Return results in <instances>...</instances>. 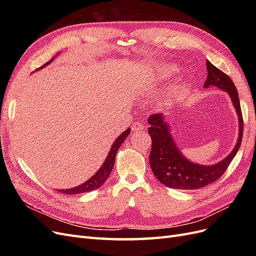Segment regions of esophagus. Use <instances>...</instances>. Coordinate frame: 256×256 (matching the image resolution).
Returning <instances> with one entry per match:
<instances>
[{
    "label": "esophagus",
    "instance_id": "esophagus-1",
    "mask_svg": "<svg viewBox=\"0 0 256 256\" xmlns=\"http://www.w3.org/2000/svg\"><path fill=\"white\" fill-rule=\"evenodd\" d=\"M146 128V125L144 122H134V126H132V130L134 131H141V130H144Z\"/></svg>",
    "mask_w": 256,
    "mask_h": 256
}]
</instances>
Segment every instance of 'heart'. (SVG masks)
Masks as SVG:
<instances>
[{
	"label": "heart",
	"instance_id": "b5f03b06",
	"mask_svg": "<svg viewBox=\"0 0 256 256\" xmlns=\"http://www.w3.org/2000/svg\"><path fill=\"white\" fill-rule=\"evenodd\" d=\"M175 67H173V66H168V67H166L164 69V76H172L174 72H175Z\"/></svg>",
	"mask_w": 256,
	"mask_h": 256
}]
</instances>
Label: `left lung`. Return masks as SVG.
I'll list each match as a JSON object with an SVG mask.
<instances>
[{
	"instance_id": "left-lung-1",
	"label": "left lung",
	"mask_w": 256,
	"mask_h": 256,
	"mask_svg": "<svg viewBox=\"0 0 256 256\" xmlns=\"http://www.w3.org/2000/svg\"><path fill=\"white\" fill-rule=\"evenodd\" d=\"M207 79L204 88L216 86L230 95L238 114L239 136L235 148L226 158L214 166H200L186 159L178 150L173 138L170 134L168 124L164 120L162 113H154L148 118L150 127L148 134L152 138V150L150 154V164L157 180L168 188L192 190L200 189L214 182L224 174L230 161L236 156L242 141L244 120L238 92L234 82L230 76L214 66L210 62H206Z\"/></svg>"
}]
</instances>
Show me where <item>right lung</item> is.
Instances as JSON below:
<instances>
[{
  "label": "right lung",
  "mask_w": 256,
  "mask_h": 256,
  "mask_svg": "<svg viewBox=\"0 0 256 256\" xmlns=\"http://www.w3.org/2000/svg\"><path fill=\"white\" fill-rule=\"evenodd\" d=\"M52 60H53V58L51 60H49L48 63H46L44 66H42L40 68H44L46 65L50 64ZM129 134H130V129L128 128L126 131H124V132L118 138H116L115 142L113 143V145L111 147L109 154H108L104 164L98 170L97 173L94 176H92L88 182H83L82 184L78 186V187H74L72 189H62L58 191L60 193H65V194H80V193L90 192V191L95 190V189L99 188L102 184H104V182L106 180V178L109 177L112 168L114 166L116 154H118V150L120 147V145L124 143V141L126 140V138L129 136Z\"/></svg>",
  "instance_id": "obj_1"
}]
</instances>
